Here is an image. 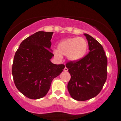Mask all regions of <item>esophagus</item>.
Listing matches in <instances>:
<instances>
[{"label":"esophagus","instance_id":"esophagus-1","mask_svg":"<svg viewBox=\"0 0 121 121\" xmlns=\"http://www.w3.org/2000/svg\"><path fill=\"white\" fill-rule=\"evenodd\" d=\"M64 71H68V68H66V67H65V68H64Z\"/></svg>","mask_w":121,"mask_h":121}]
</instances>
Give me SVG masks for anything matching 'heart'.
<instances>
[{
    "label": "heart",
    "mask_w": 121,
    "mask_h": 121,
    "mask_svg": "<svg viewBox=\"0 0 121 121\" xmlns=\"http://www.w3.org/2000/svg\"><path fill=\"white\" fill-rule=\"evenodd\" d=\"M88 43L82 37H71L61 41L58 44L57 50L53 52L58 59H61L62 55L67 56L72 61L80 60L86 54Z\"/></svg>",
    "instance_id": "obj_1"
}]
</instances>
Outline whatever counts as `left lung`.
<instances>
[{
	"label": "left lung",
	"mask_w": 121,
	"mask_h": 121,
	"mask_svg": "<svg viewBox=\"0 0 121 121\" xmlns=\"http://www.w3.org/2000/svg\"><path fill=\"white\" fill-rule=\"evenodd\" d=\"M90 52L77 61H69L66 67L71 78L68 89L71 97L85 101L97 96L107 77V57L103 47L91 36L84 33Z\"/></svg>",
	"instance_id": "obj_1"
}]
</instances>
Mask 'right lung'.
Listing matches in <instances>:
<instances>
[{"mask_svg": "<svg viewBox=\"0 0 121 121\" xmlns=\"http://www.w3.org/2000/svg\"><path fill=\"white\" fill-rule=\"evenodd\" d=\"M53 32L39 31L20 44L14 57L12 72L15 85L26 97L37 99L45 97L52 80L63 71L64 64L56 65L50 59Z\"/></svg>", "mask_w": 121, "mask_h": 121, "instance_id": "add662e5", "label": "right lung"}]
</instances>
